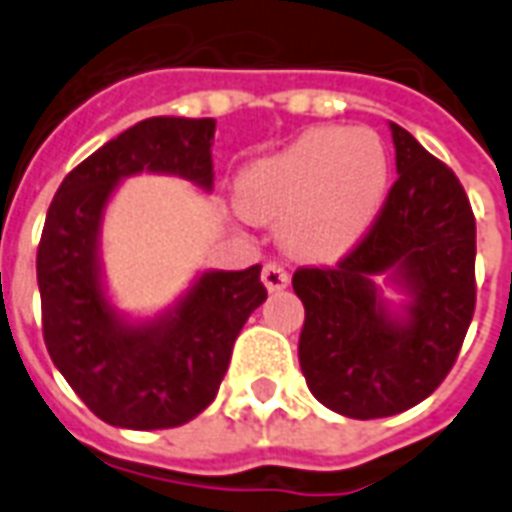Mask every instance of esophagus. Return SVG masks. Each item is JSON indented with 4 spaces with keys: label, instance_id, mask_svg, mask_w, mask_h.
I'll use <instances>...</instances> for the list:
<instances>
[{
    "label": "esophagus",
    "instance_id": "esophagus-1",
    "mask_svg": "<svg viewBox=\"0 0 512 512\" xmlns=\"http://www.w3.org/2000/svg\"><path fill=\"white\" fill-rule=\"evenodd\" d=\"M263 285H266L268 293H276V290H285L290 285V274L279 263H266L263 266Z\"/></svg>",
    "mask_w": 512,
    "mask_h": 512
}]
</instances>
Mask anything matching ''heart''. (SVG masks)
I'll return each mask as SVG.
<instances>
[{
	"instance_id": "1",
	"label": "heart",
	"mask_w": 512,
	"mask_h": 512,
	"mask_svg": "<svg viewBox=\"0 0 512 512\" xmlns=\"http://www.w3.org/2000/svg\"><path fill=\"white\" fill-rule=\"evenodd\" d=\"M391 157L366 127H314L252 162L236 203L255 222H282L279 241L304 260L331 263L361 244L385 203Z\"/></svg>"
}]
</instances>
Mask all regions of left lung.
Returning a JSON list of instances; mask_svg holds the SVG:
<instances>
[{
  "label": "left lung",
  "instance_id": "8db88e82",
  "mask_svg": "<svg viewBox=\"0 0 512 512\" xmlns=\"http://www.w3.org/2000/svg\"><path fill=\"white\" fill-rule=\"evenodd\" d=\"M391 127L396 173L369 236L336 268H301L298 361L344 418H388L437 391L475 312V217L456 173ZM400 295L399 302L387 298Z\"/></svg>",
  "mask_w": 512,
  "mask_h": 512
}]
</instances>
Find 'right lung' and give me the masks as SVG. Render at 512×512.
<instances>
[{
  "label": "right lung",
  "mask_w": 512,
  "mask_h": 512,
  "mask_svg": "<svg viewBox=\"0 0 512 512\" xmlns=\"http://www.w3.org/2000/svg\"><path fill=\"white\" fill-rule=\"evenodd\" d=\"M214 119L154 116L108 140L67 173L37 249L43 336L81 401L119 429H173L214 401L233 342L268 298L260 266L198 271L157 314L121 312L105 279L102 225L116 192L140 173L214 189Z\"/></svg>",
  "instance_id": "obj_1"
}]
</instances>
